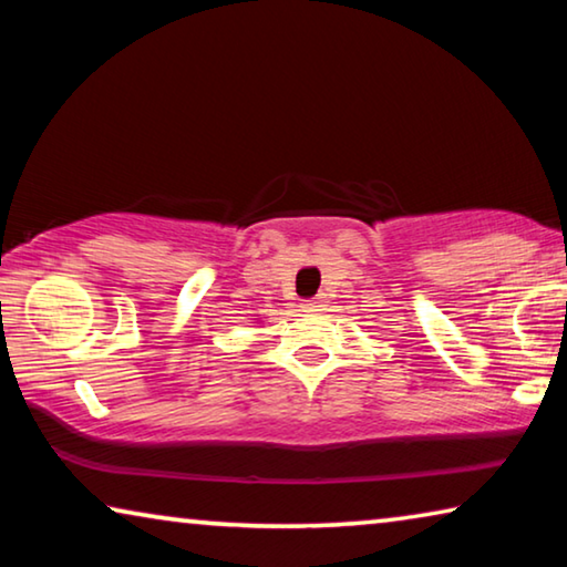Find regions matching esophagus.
<instances>
[{"instance_id":"obj_1","label":"esophagus","mask_w":567,"mask_h":567,"mask_svg":"<svg viewBox=\"0 0 567 567\" xmlns=\"http://www.w3.org/2000/svg\"><path fill=\"white\" fill-rule=\"evenodd\" d=\"M302 307H305V310H310V312L320 310V307H324V305H322V297H312V300H305Z\"/></svg>"}]
</instances>
